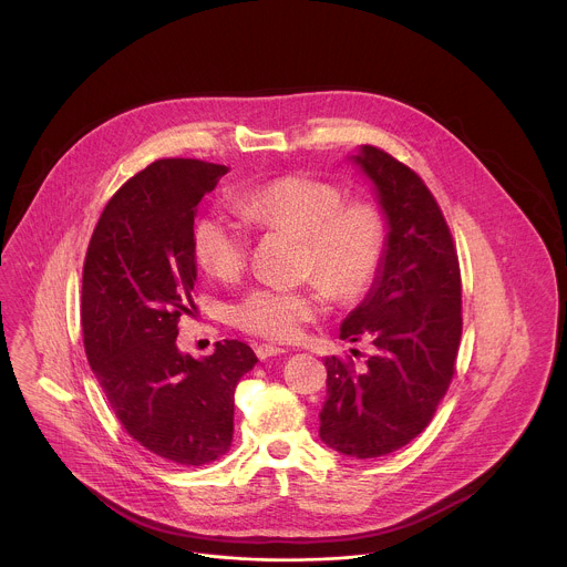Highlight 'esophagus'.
Returning a JSON list of instances; mask_svg holds the SVG:
<instances>
[{"label":"esophagus","mask_w":567,"mask_h":567,"mask_svg":"<svg viewBox=\"0 0 567 567\" xmlns=\"http://www.w3.org/2000/svg\"><path fill=\"white\" fill-rule=\"evenodd\" d=\"M288 349H284V347H277V344H266V342H261V344H257L255 347V353H257V358L259 360H268V358H272V355H281V353H286Z\"/></svg>","instance_id":"1"}]
</instances>
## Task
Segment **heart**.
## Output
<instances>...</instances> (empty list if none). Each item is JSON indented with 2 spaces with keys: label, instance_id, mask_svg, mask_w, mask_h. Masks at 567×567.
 Masks as SVG:
<instances>
[{
  "label": "heart",
  "instance_id": "1",
  "mask_svg": "<svg viewBox=\"0 0 567 567\" xmlns=\"http://www.w3.org/2000/svg\"><path fill=\"white\" fill-rule=\"evenodd\" d=\"M238 214L248 225L303 236L306 272L340 299L358 295L369 284L382 255L380 212L364 200L342 203V192L319 178L281 176L264 183L240 198ZM192 246L207 272L234 281L244 272L250 236L240 218L212 212L196 223ZM324 308V295L315 286H261L236 306L234 319L250 333L295 340Z\"/></svg>",
  "mask_w": 567,
  "mask_h": 567
}]
</instances>
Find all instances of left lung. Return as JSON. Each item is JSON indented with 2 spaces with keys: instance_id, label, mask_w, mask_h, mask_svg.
Listing matches in <instances>:
<instances>
[{
  "instance_id": "8db88e82",
  "label": "left lung",
  "mask_w": 567,
  "mask_h": 567,
  "mask_svg": "<svg viewBox=\"0 0 567 567\" xmlns=\"http://www.w3.org/2000/svg\"><path fill=\"white\" fill-rule=\"evenodd\" d=\"M351 162L373 183L389 234L373 286L340 324V338L371 340L375 355L362 371L324 358L319 436L340 454L378 458L425 430L454 378L461 268L434 196L408 165L375 146H360Z\"/></svg>"
}]
</instances>
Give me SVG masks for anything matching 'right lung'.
Instances as JSON below:
<instances>
[{"mask_svg":"<svg viewBox=\"0 0 567 567\" xmlns=\"http://www.w3.org/2000/svg\"><path fill=\"white\" fill-rule=\"evenodd\" d=\"M227 165L159 159L128 178L104 207L82 268L84 351L124 430L185 467L229 452L234 393L257 355L240 340L192 358L176 347L192 315L196 207Z\"/></svg>","mask_w":567,"mask_h":567,"instance_id":"1","label":"right lung"}]
</instances>
